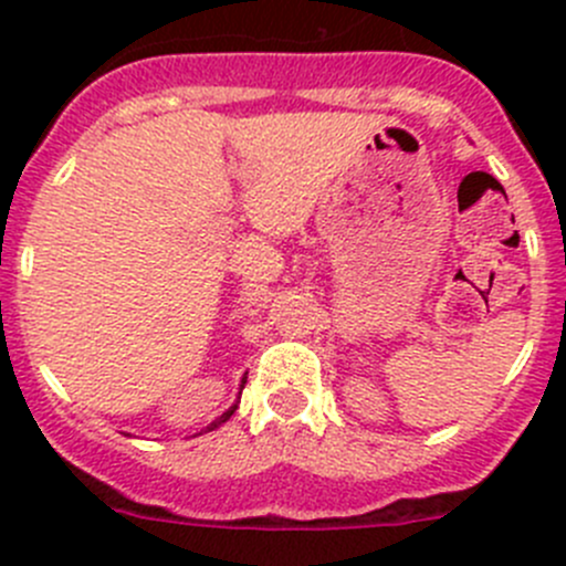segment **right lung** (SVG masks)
<instances>
[{"mask_svg": "<svg viewBox=\"0 0 566 566\" xmlns=\"http://www.w3.org/2000/svg\"><path fill=\"white\" fill-rule=\"evenodd\" d=\"M243 384H247V380H243ZM235 410H238V405H232V408H230V410H224V413H221V416H219V419H216V421H213V424H210V427H208V430H216V427H219V424H224V421H227V419H230V416H232V413H235Z\"/></svg>", "mask_w": 566, "mask_h": 566, "instance_id": "right-lung-1", "label": "right lung"}]
</instances>
